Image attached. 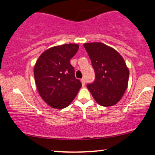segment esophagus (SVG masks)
Returning a JSON list of instances; mask_svg holds the SVG:
<instances>
[{
    "label": "esophagus",
    "instance_id": "obj_1",
    "mask_svg": "<svg viewBox=\"0 0 155 155\" xmlns=\"http://www.w3.org/2000/svg\"><path fill=\"white\" fill-rule=\"evenodd\" d=\"M81 84H82V86H84V85H85V84H86V81H85V79H84V78H83V79H81Z\"/></svg>",
    "mask_w": 155,
    "mask_h": 155
}]
</instances>
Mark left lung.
<instances>
[{"label": "left lung", "instance_id": "8db88e82", "mask_svg": "<svg viewBox=\"0 0 155 155\" xmlns=\"http://www.w3.org/2000/svg\"><path fill=\"white\" fill-rule=\"evenodd\" d=\"M96 74L87 88L100 106L108 107L119 102L127 88L129 69L115 49L101 42L84 44Z\"/></svg>", "mask_w": 155, "mask_h": 155}]
</instances>
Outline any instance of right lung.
Returning a JSON list of instances; mask_svg holds the SVG:
<instances>
[{"label":"right lung","mask_w":155,"mask_h":155,"mask_svg":"<svg viewBox=\"0 0 155 155\" xmlns=\"http://www.w3.org/2000/svg\"><path fill=\"white\" fill-rule=\"evenodd\" d=\"M79 47L77 44L52 47L45 51L36 61L34 76L37 88L41 98L51 108L67 107L81 87L70 64Z\"/></svg>","instance_id":"right-lung-1"}]
</instances>
